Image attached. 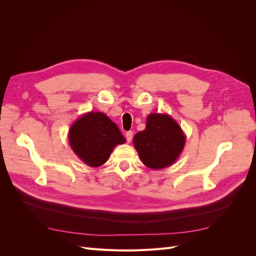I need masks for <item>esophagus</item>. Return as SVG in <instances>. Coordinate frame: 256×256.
Wrapping results in <instances>:
<instances>
[{"mask_svg": "<svg viewBox=\"0 0 256 256\" xmlns=\"http://www.w3.org/2000/svg\"><path fill=\"white\" fill-rule=\"evenodd\" d=\"M125 136H126V140H127V142H128V143H130V142H131V140H132L134 132H132V131H128V132H126Z\"/></svg>", "mask_w": 256, "mask_h": 256, "instance_id": "esophagus-1", "label": "esophagus"}]
</instances>
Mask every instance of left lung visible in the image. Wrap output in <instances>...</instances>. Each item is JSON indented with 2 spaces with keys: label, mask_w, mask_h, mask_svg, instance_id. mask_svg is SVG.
Returning <instances> with one entry per match:
<instances>
[{
  "label": "left lung",
  "mask_w": 256,
  "mask_h": 256,
  "mask_svg": "<svg viewBox=\"0 0 256 256\" xmlns=\"http://www.w3.org/2000/svg\"><path fill=\"white\" fill-rule=\"evenodd\" d=\"M186 136L178 122L168 114L150 113L146 127L134 138V145L143 164L152 170L172 166L180 156Z\"/></svg>",
  "instance_id": "8db88e82"
}]
</instances>
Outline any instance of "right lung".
I'll return each mask as SVG.
<instances>
[{"label":"right lung","mask_w":256,"mask_h":256,"mask_svg":"<svg viewBox=\"0 0 256 256\" xmlns=\"http://www.w3.org/2000/svg\"><path fill=\"white\" fill-rule=\"evenodd\" d=\"M68 141L79 159L92 168L106 164L114 147L126 142L115 122L104 113L92 111L72 122Z\"/></svg>","instance_id":"1"}]
</instances>
